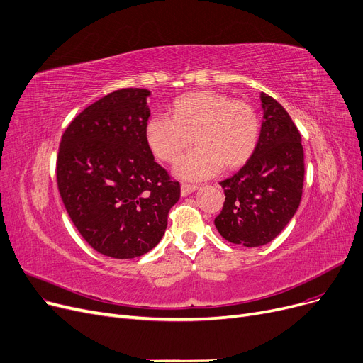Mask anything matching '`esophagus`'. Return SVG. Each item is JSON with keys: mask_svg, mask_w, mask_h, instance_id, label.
Returning a JSON list of instances; mask_svg holds the SVG:
<instances>
[{"mask_svg": "<svg viewBox=\"0 0 363 363\" xmlns=\"http://www.w3.org/2000/svg\"><path fill=\"white\" fill-rule=\"evenodd\" d=\"M199 186L197 185H191V184H181V196H189L191 193H194Z\"/></svg>", "mask_w": 363, "mask_h": 363, "instance_id": "34e87169", "label": "esophagus"}]
</instances>
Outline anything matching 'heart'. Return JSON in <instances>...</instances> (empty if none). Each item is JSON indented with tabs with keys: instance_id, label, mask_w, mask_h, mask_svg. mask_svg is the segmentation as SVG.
<instances>
[{
	"instance_id": "obj_1",
	"label": "heart",
	"mask_w": 363,
	"mask_h": 363,
	"mask_svg": "<svg viewBox=\"0 0 363 363\" xmlns=\"http://www.w3.org/2000/svg\"><path fill=\"white\" fill-rule=\"evenodd\" d=\"M259 118L252 104L225 92L204 89L182 95L172 106V119L151 118L145 138L155 156L174 163L196 141L199 145L177 163L175 175L201 181L222 169H237L253 156L259 141Z\"/></svg>"
}]
</instances>
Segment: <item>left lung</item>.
Listing matches in <instances>:
<instances>
[{"instance_id": "obj_1", "label": "left lung", "mask_w": 363, "mask_h": 363, "mask_svg": "<svg viewBox=\"0 0 363 363\" xmlns=\"http://www.w3.org/2000/svg\"><path fill=\"white\" fill-rule=\"evenodd\" d=\"M263 122L257 147L237 174L220 182L225 191L215 225L230 242H271L297 212L304 179L300 132L277 100L260 94Z\"/></svg>"}]
</instances>
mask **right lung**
I'll list each match as a JSON object with an SVG mask.
<instances>
[{
  "instance_id": "1",
  "label": "right lung",
  "mask_w": 363,
  "mask_h": 363,
  "mask_svg": "<svg viewBox=\"0 0 363 363\" xmlns=\"http://www.w3.org/2000/svg\"><path fill=\"white\" fill-rule=\"evenodd\" d=\"M148 95L125 88L88 106L65 130L57 156V185L73 225L113 259L155 249L181 196L145 138Z\"/></svg>"
}]
</instances>
